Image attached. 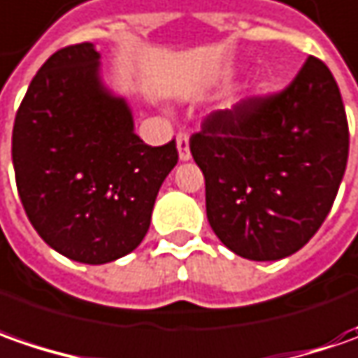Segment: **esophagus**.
Here are the masks:
<instances>
[{
	"mask_svg": "<svg viewBox=\"0 0 358 358\" xmlns=\"http://www.w3.org/2000/svg\"><path fill=\"white\" fill-rule=\"evenodd\" d=\"M176 146H178V156L180 160H190V138H188V134L186 132H178V136H176Z\"/></svg>",
	"mask_w": 358,
	"mask_h": 358,
	"instance_id": "obj_1",
	"label": "esophagus"
}]
</instances>
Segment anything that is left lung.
<instances>
[{
	"label": "left lung",
	"mask_w": 358,
	"mask_h": 358,
	"mask_svg": "<svg viewBox=\"0 0 358 358\" xmlns=\"http://www.w3.org/2000/svg\"><path fill=\"white\" fill-rule=\"evenodd\" d=\"M206 180V214L220 241L245 259L299 252L325 222L349 158L337 80L307 57L289 85L216 110L192 134Z\"/></svg>",
	"instance_id": "left-lung-1"
}]
</instances>
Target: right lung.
I'll list each match as a JSON object with an SVG mask.
<instances>
[{"label":"right lung","mask_w":358,"mask_h":358,"mask_svg":"<svg viewBox=\"0 0 358 358\" xmlns=\"http://www.w3.org/2000/svg\"><path fill=\"white\" fill-rule=\"evenodd\" d=\"M93 43L69 45L33 77L15 115L11 158L21 203L47 245L101 265L138 248L176 142L148 146L99 75Z\"/></svg>","instance_id":"right-lung-1"}]
</instances>
